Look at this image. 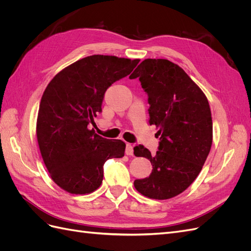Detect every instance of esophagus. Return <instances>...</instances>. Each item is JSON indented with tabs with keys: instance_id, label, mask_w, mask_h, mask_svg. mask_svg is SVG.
I'll list each match as a JSON object with an SVG mask.
<instances>
[{
	"instance_id": "obj_1",
	"label": "esophagus",
	"mask_w": 251,
	"mask_h": 251,
	"mask_svg": "<svg viewBox=\"0 0 251 251\" xmlns=\"http://www.w3.org/2000/svg\"><path fill=\"white\" fill-rule=\"evenodd\" d=\"M133 153H134V151H133L132 144H130V143H126V154L127 156H132V155H133Z\"/></svg>"
}]
</instances>
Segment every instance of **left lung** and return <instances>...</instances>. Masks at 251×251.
Wrapping results in <instances>:
<instances>
[{
	"label": "left lung",
	"mask_w": 251,
	"mask_h": 251,
	"mask_svg": "<svg viewBox=\"0 0 251 251\" xmlns=\"http://www.w3.org/2000/svg\"><path fill=\"white\" fill-rule=\"evenodd\" d=\"M148 94L150 125L158 126L155 155L141 144L134 155L153 165L149 177L134 186L151 199L165 200L184 192L198 177L212 143V120L206 96L178 65L148 58L130 76Z\"/></svg>",
	"instance_id": "8db88e82"
}]
</instances>
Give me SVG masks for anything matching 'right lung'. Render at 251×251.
Masks as SVG:
<instances>
[{
    "instance_id": "right-lung-1",
    "label": "right lung",
    "mask_w": 251,
    "mask_h": 251,
    "mask_svg": "<svg viewBox=\"0 0 251 251\" xmlns=\"http://www.w3.org/2000/svg\"><path fill=\"white\" fill-rule=\"evenodd\" d=\"M138 63L110 55L87 56L56 74L45 90L37 142L52 180L66 192H94L102 182L104 162L124 157V141L105 139L89 126L101 111L105 91Z\"/></svg>"
}]
</instances>
